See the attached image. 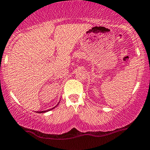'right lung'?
<instances>
[{
  "label": "right lung",
  "mask_w": 150,
  "mask_h": 150,
  "mask_svg": "<svg viewBox=\"0 0 150 150\" xmlns=\"http://www.w3.org/2000/svg\"><path fill=\"white\" fill-rule=\"evenodd\" d=\"M59 102H58V104H57V105H56V106H55V107H53V108H51V109H49V110H45V111H44V110H43V111H38V112H38V113H44V112H48V111H50V110H53V109H54V108H55V107H57V105H58V104H59Z\"/></svg>",
  "instance_id": "obj_1"
}]
</instances>
